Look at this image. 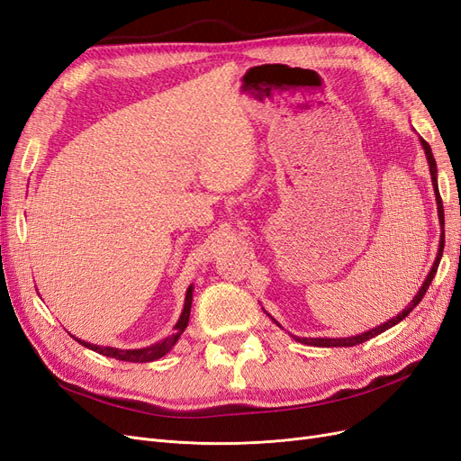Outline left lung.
I'll list each match as a JSON object with an SVG mask.
<instances>
[{
	"label": "left lung",
	"mask_w": 461,
	"mask_h": 461,
	"mask_svg": "<svg viewBox=\"0 0 461 461\" xmlns=\"http://www.w3.org/2000/svg\"><path fill=\"white\" fill-rule=\"evenodd\" d=\"M420 141H421V147H423V149H425V155H427L429 172H430V182H433V187H435V197H437L438 221H440V228H442L440 243H438V255H437V258H435L433 268H430V272L427 274V279L423 281L421 289L418 291V294L413 296L411 303H410L402 312H400L398 316H394L393 320H389V321H384V323L377 325V328L369 330V331H366V333L354 335V337H339V339H328V337H325V339H323V337H293L294 340H299V343H303V345H310V347H356V345H362L364 340L374 339L375 335H379V333H383V331H387V330H391V328H393V325H396V323L402 321V320L410 314V312L421 303L423 294L427 293V289H429V285H430V281H433V277H435V274H437V268H438V264H440V257H442V250H444V209H442V199H440L438 184H437V162H435V157H433V153H430V145H429L423 138H420ZM274 321H276V320H274ZM276 323H277V321H276ZM277 325H279V323H277Z\"/></svg>",
	"instance_id": "1"
}]
</instances>
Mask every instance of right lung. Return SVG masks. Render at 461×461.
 I'll use <instances>...</instances> for the list:
<instances>
[{"label": "right lung", "mask_w": 461, "mask_h": 461, "mask_svg": "<svg viewBox=\"0 0 461 461\" xmlns=\"http://www.w3.org/2000/svg\"><path fill=\"white\" fill-rule=\"evenodd\" d=\"M191 301H193V285L187 287L185 293V303H184V310H182V316L177 320V323L174 325V333L168 335L167 339L158 340V343L151 345V347H145V348H136V350H122V348H113V347H97L92 343H86L82 339H77L72 335L74 340H78V343L86 348L95 350L103 356H109V358H116V360H122V362H153L162 358V356L168 354L172 350V347L177 343V339L182 337V333L185 331L187 323H189V312H191Z\"/></svg>", "instance_id": "add662e5"}]
</instances>
